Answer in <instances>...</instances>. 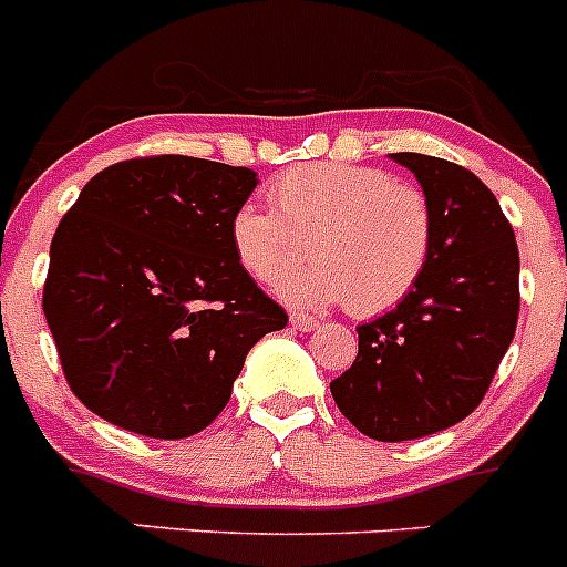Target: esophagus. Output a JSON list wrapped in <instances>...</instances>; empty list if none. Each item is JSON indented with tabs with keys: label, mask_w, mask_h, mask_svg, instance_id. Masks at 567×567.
<instances>
[{
	"label": "esophagus",
	"mask_w": 567,
	"mask_h": 567,
	"mask_svg": "<svg viewBox=\"0 0 567 567\" xmlns=\"http://www.w3.org/2000/svg\"><path fill=\"white\" fill-rule=\"evenodd\" d=\"M289 323H292L298 332H315V329H320V320L312 318V315H303V312H292Z\"/></svg>",
	"instance_id": "34e87169"
}]
</instances>
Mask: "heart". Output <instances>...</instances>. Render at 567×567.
Segmentation results:
<instances>
[{
  "instance_id": "1",
  "label": "heart",
  "mask_w": 567,
  "mask_h": 567,
  "mask_svg": "<svg viewBox=\"0 0 567 567\" xmlns=\"http://www.w3.org/2000/svg\"><path fill=\"white\" fill-rule=\"evenodd\" d=\"M269 209L244 204L229 221L238 264L295 307L349 300L360 318L398 307L432 252V209L385 169L303 164L269 187ZM316 258L296 270L302 255ZM296 272L292 274L291 269Z\"/></svg>"
}]
</instances>
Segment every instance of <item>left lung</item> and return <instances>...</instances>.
Listing matches in <instances>:
<instances>
[{
	"mask_svg": "<svg viewBox=\"0 0 567 567\" xmlns=\"http://www.w3.org/2000/svg\"><path fill=\"white\" fill-rule=\"evenodd\" d=\"M432 209V252L392 312L358 327V358L332 380L343 417L380 443L437 434L468 417L508 352L519 315V249L471 169L392 153Z\"/></svg>",
	"mask_w": 567,
	"mask_h": 567,
	"instance_id": "8db88e82",
	"label": "left lung"
}]
</instances>
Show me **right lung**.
Instances as JSON below:
<instances>
[{"mask_svg":"<svg viewBox=\"0 0 567 567\" xmlns=\"http://www.w3.org/2000/svg\"><path fill=\"white\" fill-rule=\"evenodd\" d=\"M258 175L150 155L93 175L50 244L42 309L70 389L107 423L193 437L229 403L247 352L287 327L229 244Z\"/></svg>","mask_w":567,"mask_h":567,"instance_id":"obj_1","label":"right lung"}]
</instances>
